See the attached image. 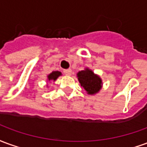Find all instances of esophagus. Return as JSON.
Masks as SVG:
<instances>
[{
    "mask_svg": "<svg viewBox=\"0 0 147 147\" xmlns=\"http://www.w3.org/2000/svg\"><path fill=\"white\" fill-rule=\"evenodd\" d=\"M64 74L66 75V76H70L71 74V69H64Z\"/></svg>",
    "mask_w": 147,
    "mask_h": 147,
    "instance_id": "34e87169",
    "label": "esophagus"
}]
</instances>
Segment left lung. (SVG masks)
Listing matches in <instances>:
<instances>
[{"instance_id": "1", "label": "left lung", "mask_w": 147, "mask_h": 147, "mask_svg": "<svg viewBox=\"0 0 147 147\" xmlns=\"http://www.w3.org/2000/svg\"><path fill=\"white\" fill-rule=\"evenodd\" d=\"M79 82L88 94H95L102 86V79L89 68L80 71L77 73Z\"/></svg>"}]
</instances>
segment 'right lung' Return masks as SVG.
Here are the masks:
<instances>
[{"instance_id": "1", "label": "right lung", "mask_w": 147, "mask_h": 147, "mask_svg": "<svg viewBox=\"0 0 147 147\" xmlns=\"http://www.w3.org/2000/svg\"><path fill=\"white\" fill-rule=\"evenodd\" d=\"M60 76H61V71H54L51 72L49 75H48L47 78H48L49 81H52V80H53V81H55V80H57V79L58 77Z\"/></svg>"}]
</instances>
